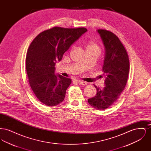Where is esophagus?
Instances as JSON below:
<instances>
[{
	"label": "esophagus",
	"mask_w": 151,
	"mask_h": 151,
	"mask_svg": "<svg viewBox=\"0 0 151 151\" xmlns=\"http://www.w3.org/2000/svg\"><path fill=\"white\" fill-rule=\"evenodd\" d=\"M76 81H77L78 83H79V84L82 85V86H86V84H87V83H86V82L83 81H82V80H77Z\"/></svg>",
	"instance_id": "1"
}]
</instances>
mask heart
Wrapping results in <instances>:
<instances>
[{
  "label": "heart",
  "instance_id": "obj_1",
  "mask_svg": "<svg viewBox=\"0 0 151 151\" xmlns=\"http://www.w3.org/2000/svg\"><path fill=\"white\" fill-rule=\"evenodd\" d=\"M88 47H97V45L93 42H90L88 45Z\"/></svg>",
  "mask_w": 151,
  "mask_h": 151
}]
</instances>
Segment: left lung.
Wrapping results in <instances>:
<instances>
[{"mask_svg": "<svg viewBox=\"0 0 151 151\" xmlns=\"http://www.w3.org/2000/svg\"><path fill=\"white\" fill-rule=\"evenodd\" d=\"M105 50L103 71L105 86H97L96 96L88 100L93 108L102 110L112 105L119 97L127 83L129 70V59L123 45L114 33L105 29H98Z\"/></svg>", "mask_w": 151, "mask_h": 151, "instance_id": "1", "label": "left lung"}]
</instances>
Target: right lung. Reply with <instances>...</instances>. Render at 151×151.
<instances>
[{
	"instance_id": "right-lung-1",
	"label": "right lung",
	"mask_w": 151,
	"mask_h": 151,
	"mask_svg": "<svg viewBox=\"0 0 151 151\" xmlns=\"http://www.w3.org/2000/svg\"><path fill=\"white\" fill-rule=\"evenodd\" d=\"M86 32L84 28L54 27L40 33L30 45L27 72L33 92L43 104L55 106L64 100L71 80L55 73V63Z\"/></svg>"
}]
</instances>
